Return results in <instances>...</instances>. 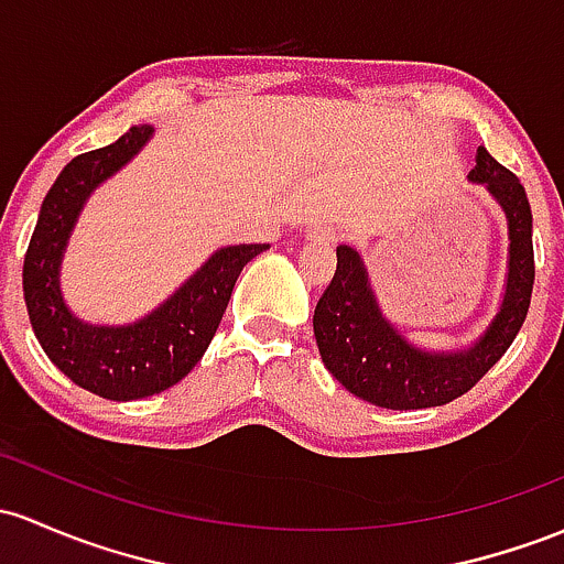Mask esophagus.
<instances>
[{
  "instance_id": "obj_1",
  "label": "esophagus",
  "mask_w": 564,
  "mask_h": 564,
  "mask_svg": "<svg viewBox=\"0 0 564 564\" xmlns=\"http://www.w3.org/2000/svg\"><path fill=\"white\" fill-rule=\"evenodd\" d=\"M307 240H313V243L332 246V243H337V232L329 230V227H311V230H307Z\"/></svg>"
}]
</instances>
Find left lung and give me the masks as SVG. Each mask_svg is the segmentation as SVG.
Instances as JSON below:
<instances>
[{"label":"left lung","mask_w":564,"mask_h":564,"mask_svg":"<svg viewBox=\"0 0 564 564\" xmlns=\"http://www.w3.org/2000/svg\"><path fill=\"white\" fill-rule=\"evenodd\" d=\"M474 184H485L509 221V275L500 311L485 334L463 350L414 348L377 305L358 251L337 246V270L321 294L313 332L324 367L358 399L386 410H425L468 393L522 329L535 281L533 214L519 178L485 147L476 150Z\"/></svg>","instance_id":"left-lung-1"}]
</instances>
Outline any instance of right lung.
I'll list each match as a JSON object with an SVG mask.
<instances>
[{
  "instance_id": "right-lung-1",
  "label": "right lung",
  "mask_w": 564,
  "mask_h": 564,
  "mask_svg": "<svg viewBox=\"0 0 564 564\" xmlns=\"http://www.w3.org/2000/svg\"><path fill=\"white\" fill-rule=\"evenodd\" d=\"M133 126L115 141L77 154L45 195L23 259V300L42 350L72 382L111 401L147 399L176 386L212 345L240 270L270 243L227 246L208 257L150 315L128 326L85 324L61 294V259L90 192L152 139Z\"/></svg>"
}]
</instances>
